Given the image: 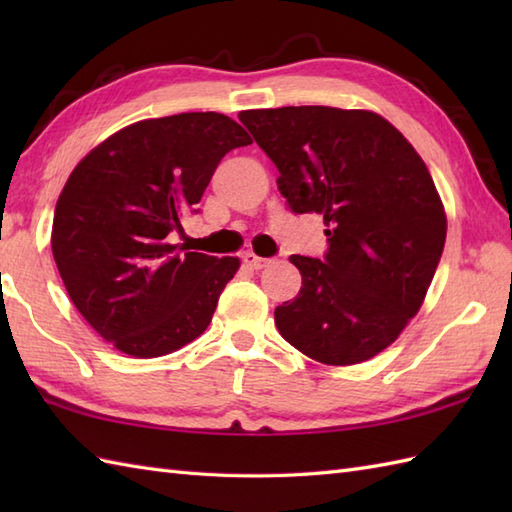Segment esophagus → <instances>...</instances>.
Listing matches in <instances>:
<instances>
[{
	"label": "esophagus",
	"mask_w": 512,
	"mask_h": 512,
	"mask_svg": "<svg viewBox=\"0 0 512 512\" xmlns=\"http://www.w3.org/2000/svg\"><path fill=\"white\" fill-rule=\"evenodd\" d=\"M242 262H244L248 268H253V270H262V268H266V266L273 264V259H268V257H259V255H255V253H246V255L242 257Z\"/></svg>",
	"instance_id": "esophagus-1"
}]
</instances>
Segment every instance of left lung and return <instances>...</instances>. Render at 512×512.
I'll return each mask as SVG.
<instances>
[{
  "instance_id": "8db88e82",
  "label": "left lung",
  "mask_w": 512,
  "mask_h": 512,
  "mask_svg": "<svg viewBox=\"0 0 512 512\" xmlns=\"http://www.w3.org/2000/svg\"><path fill=\"white\" fill-rule=\"evenodd\" d=\"M239 121L279 169L292 213L323 215V259L292 255L301 290L275 325L325 365L383 352L416 317L440 264L447 215L418 151L383 116L325 105L248 110Z\"/></svg>"
}]
</instances>
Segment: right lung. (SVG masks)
<instances>
[{"label": "right lung", "instance_id": "1", "mask_svg": "<svg viewBox=\"0 0 512 512\" xmlns=\"http://www.w3.org/2000/svg\"><path fill=\"white\" fill-rule=\"evenodd\" d=\"M253 140L233 118L187 112L112 134L70 173L52 222V255L72 303L116 350L156 358L209 328L237 257L167 244L195 211L220 160Z\"/></svg>", "mask_w": 512, "mask_h": 512}]
</instances>
